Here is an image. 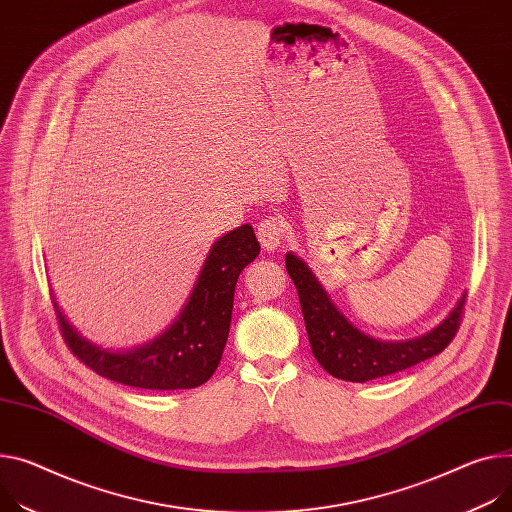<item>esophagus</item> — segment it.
<instances>
[{
  "label": "esophagus",
  "instance_id": "obj_1",
  "mask_svg": "<svg viewBox=\"0 0 512 512\" xmlns=\"http://www.w3.org/2000/svg\"><path fill=\"white\" fill-rule=\"evenodd\" d=\"M283 233H285V225L277 217H266L258 223V242L264 250L279 248Z\"/></svg>",
  "mask_w": 512,
  "mask_h": 512
}]
</instances>
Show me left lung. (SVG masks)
I'll list each match as a JSON object with an SVG mask.
<instances>
[{
  "label": "left lung",
  "instance_id": "1",
  "mask_svg": "<svg viewBox=\"0 0 512 512\" xmlns=\"http://www.w3.org/2000/svg\"><path fill=\"white\" fill-rule=\"evenodd\" d=\"M285 266L299 293L313 357L336 379L365 383L414 367L443 352L461 326L465 295L432 332L406 342L375 340L342 316L303 260L287 254Z\"/></svg>",
  "mask_w": 512,
  "mask_h": 512
}]
</instances>
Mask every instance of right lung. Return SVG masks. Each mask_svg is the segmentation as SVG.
<instances>
[{
  "instance_id": "add662e5",
  "label": "right lung",
  "mask_w": 512,
  "mask_h": 512,
  "mask_svg": "<svg viewBox=\"0 0 512 512\" xmlns=\"http://www.w3.org/2000/svg\"><path fill=\"white\" fill-rule=\"evenodd\" d=\"M260 254L252 225L229 231L211 248L180 318L164 336L127 355L102 350L77 334L53 307L59 330L73 357L94 373L137 389H192L219 367L229 334L233 293L240 272Z\"/></svg>"
}]
</instances>
